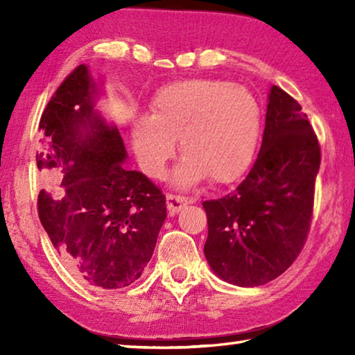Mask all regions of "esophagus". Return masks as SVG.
Here are the masks:
<instances>
[{
	"instance_id": "esophagus-1",
	"label": "esophagus",
	"mask_w": 355,
	"mask_h": 355,
	"mask_svg": "<svg viewBox=\"0 0 355 355\" xmlns=\"http://www.w3.org/2000/svg\"><path fill=\"white\" fill-rule=\"evenodd\" d=\"M166 200H167V208H169V211L172 214L182 211V209L188 205V199L183 196H177V194H167Z\"/></svg>"
}]
</instances>
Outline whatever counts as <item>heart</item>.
Returning a JSON list of instances; mask_svg holds the SVG:
<instances>
[{
  "mask_svg": "<svg viewBox=\"0 0 355 355\" xmlns=\"http://www.w3.org/2000/svg\"><path fill=\"white\" fill-rule=\"evenodd\" d=\"M144 172L161 177L175 150L184 155L175 173L180 186L208 178L232 183L249 169L260 137V106L248 89L220 80L167 84L155 95L152 116L131 127Z\"/></svg>",
  "mask_w": 355,
  "mask_h": 355,
  "instance_id": "b5f03b06",
  "label": "heart"
}]
</instances>
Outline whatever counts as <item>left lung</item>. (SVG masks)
Segmentation results:
<instances>
[{
	"mask_svg": "<svg viewBox=\"0 0 355 355\" xmlns=\"http://www.w3.org/2000/svg\"><path fill=\"white\" fill-rule=\"evenodd\" d=\"M271 87L258 158L238 188L203 202L205 257L222 280L260 286L291 266L307 241L321 147L307 114Z\"/></svg>",
	"mask_w": 355,
	"mask_h": 355,
	"instance_id": "obj_1",
	"label": "left lung"
}]
</instances>
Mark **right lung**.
<instances>
[{
  "mask_svg": "<svg viewBox=\"0 0 355 355\" xmlns=\"http://www.w3.org/2000/svg\"><path fill=\"white\" fill-rule=\"evenodd\" d=\"M95 86L78 65L48 101L39 130L37 211L69 271L103 290L128 286L152 258L166 197L125 169L123 139L94 111Z\"/></svg>",
  "mask_w": 355,
  "mask_h": 355,
  "instance_id": "1",
  "label": "right lung"
}]
</instances>
